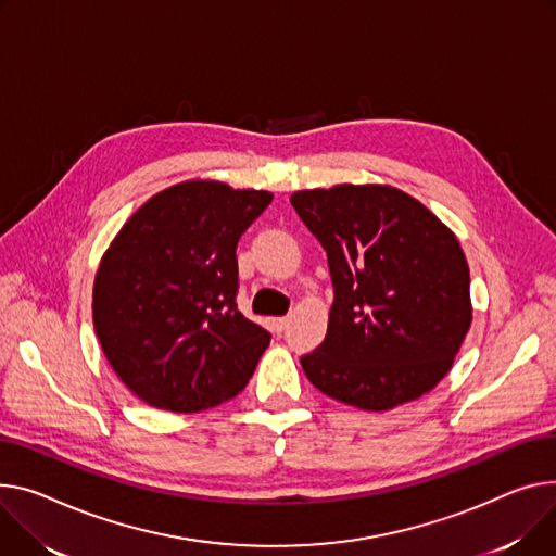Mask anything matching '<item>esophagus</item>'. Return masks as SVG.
<instances>
[{"label": "esophagus", "mask_w": 556, "mask_h": 556, "mask_svg": "<svg viewBox=\"0 0 556 556\" xmlns=\"http://www.w3.org/2000/svg\"><path fill=\"white\" fill-rule=\"evenodd\" d=\"M288 317H277V319H273V330L277 332V336H281V332L288 328Z\"/></svg>", "instance_id": "esophagus-1"}]
</instances>
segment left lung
I'll list each match as a JSON object with an SVG mask.
<instances>
[{
    "label": "left lung",
    "instance_id": "left-lung-1",
    "mask_svg": "<svg viewBox=\"0 0 556 556\" xmlns=\"http://www.w3.org/2000/svg\"><path fill=\"white\" fill-rule=\"evenodd\" d=\"M328 256L324 342L302 355L328 397L387 412L450 374L471 324L469 268L454 232L389 185H336L290 197Z\"/></svg>",
    "mask_w": 556,
    "mask_h": 556
}]
</instances>
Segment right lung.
Here are the masks:
<instances>
[{"mask_svg":"<svg viewBox=\"0 0 556 556\" xmlns=\"http://www.w3.org/2000/svg\"><path fill=\"white\" fill-rule=\"evenodd\" d=\"M270 192L190 180L147 201L104 252L93 326L116 376L156 409L194 414L235 397L270 332L237 308V243Z\"/></svg>","mask_w":556,"mask_h":556,"instance_id":"obj_1","label":"right lung"}]
</instances>
